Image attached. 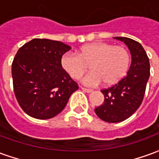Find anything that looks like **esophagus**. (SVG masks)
Wrapping results in <instances>:
<instances>
[{"mask_svg": "<svg viewBox=\"0 0 159 159\" xmlns=\"http://www.w3.org/2000/svg\"><path fill=\"white\" fill-rule=\"evenodd\" d=\"M82 90H83V92H86V93H92L93 92V90L89 89H85V88H82Z\"/></svg>", "mask_w": 159, "mask_h": 159, "instance_id": "1", "label": "esophagus"}]
</instances>
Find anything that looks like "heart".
Returning <instances> with one entry per match:
<instances>
[{"label":"heart","mask_w":159,"mask_h":159,"mask_svg":"<svg viewBox=\"0 0 159 159\" xmlns=\"http://www.w3.org/2000/svg\"><path fill=\"white\" fill-rule=\"evenodd\" d=\"M76 54L66 53L61 57L62 69L75 80L80 79L88 70L91 72L83 78L86 85L112 86L126 76L130 64V55L123 46L109 42L88 43L76 50Z\"/></svg>","instance_id":"obj_1"}]
</instances>
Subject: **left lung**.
I'll return each instance as SVG.
<instances>
[{
  "label": "left lung",
  "mask_w": 159,
  "mask_h": 159,
  "mask_svg": "<svg viewBox=\"0 0 159 159\" xmlns=\"http://www.w3.org/2000/svg\"><path fill=\"white\" fill-rule=\"evenodd\" d=\"M129 48L131 65L127 76L111 88L101 90L104 103L94 111L107 123H119L134 114L140 107L150 76V64L147 52L140 43L128 37L117 36Z\"/></svg>",
  "instance_id": "8db88e82"
}]
</instances>
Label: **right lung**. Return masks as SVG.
Instances as JSON below:
<instances>
[{
  "mask_svg": "<svg viewBox=\"0 0 159 159\" xmlns=\"http://www.w3.org/2000/svg\"><path fill=\"white\" fill-rule=\"evenodd\" d=\"M70 47L59 41L35 39L19 49L12 65L16 99L23 111L37 119L60 113L78 86L60 60Z\"/></svg>",
  "mask_w": 159,
  "mask_h": 159,
  "instance_id": "1",
  "label": "right lung"
}]
</instances>
